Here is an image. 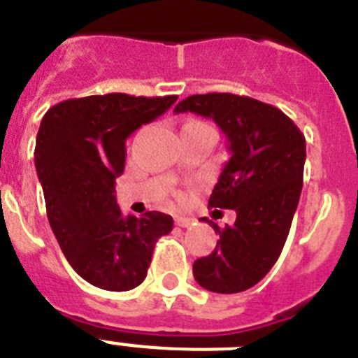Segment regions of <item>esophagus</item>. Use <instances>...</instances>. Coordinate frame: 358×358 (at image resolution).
Instances as JSON below:
<instances>
[{"instance_id": "34e87169", "label": "esophagus", "mask_w": 358, "mask_h": 358, "mask_svg": "<svg viewBox=\"0 0 358 358\" xmlns=\"http://www.w3.org/2000/svg\"><path fill=\"white\" fill-rule=\"evenodd\" d=\"M194 224V218H188V217H177L176 218V226L179 227H189Z\"/></svg>"}]
</instances>
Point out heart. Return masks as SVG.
Segmentation results:
<instances>
[{
  "label": "heart",
  "instance_id": "heart-1",
  "mask_svg": "<svg viewBox=\"0 0 358 358\" xmlns=\"http://www.w3.org/2000/svg\"><path fill=\"white\" fill-rule=\"evenodd\" d=\"M186 125H194V127H197V125H206V123L202 122H197V120H192V122H188Z\"/></svg>",
  "mask_w": 358,
  "mask_h": 358
}]
</instances>
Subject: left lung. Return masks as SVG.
Segmentation results:
<instances>
[{
    "mask_svg": "<svg viewBox=\"0 0 358 358\" xmlns=\"http://www.w3.org/2000/svg\"><path fill=\"white\" fill-rule=\"evenodd\" d=\"M188 110L226 134L231 157L208 206L236 211L224 229L201 218L220 238L211 255L195 260L194 276L211 292H242L273 268L285 245L301 195L305 136L278 107L240 94H192L173 113Z\"/></svg>",
    "mask_w": 358,
    "mask_h": 358,
    "instance_id": "obj_1",
    "label": "left lung"
}]
</instances>
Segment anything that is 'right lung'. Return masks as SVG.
I'll list each match as a JSON object with an SVG mask.
<instances>
[{
  "label": "right lung",
  "instance_id": "1",
  "mask_svg": "<svg viewBox=\"0 0 358 358\" xmlns=\"http://www.w3.org/2000/svg\"><path fill=\"white\" fill-rule=\"evenodd\" d=\"M177 96L93 94L57 103L43 116L36 170L53 235L75 273L103 290L143 283L157 238L173 218L161 211L122 213L115 181L125 169V141L176 103Z\"/></svg>",
  "mask_w": 358,
  "mask_h": 358
}]
</instances>
